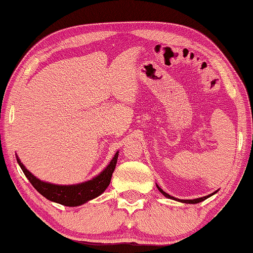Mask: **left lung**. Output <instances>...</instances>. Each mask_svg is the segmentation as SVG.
Returning a JSON list of instances; mask_svg holds the SVG:
<instances>
[{
    "instance_id": "obj_1",
    "label": "left lung",
    "mask_w": 253,
    "mask_h": 253,
    "mask_svg": "<svg viewBox=\"0 0 253 253\" xmlns=\"http://www.w3.org/2000/svg\"><path fill=\"white\" fill-rule=\"evenodd\" d=\"M156 187H158V189L160 190V193H161L162 195H165L166 197H168V198H170V200H175V201H178V202H182V203H189V204H195V203H200V202H202V201H204V200H207L208 197H210L211 196V195H213L216 193H213V194H211V195H208V196H203V197H200V198H195V200H178V198H175V197H172V196H170V195L169 194H167V193H165L164 190L161 189V188L159 187V185H156Z\"/></svg>"
}]
</instances>
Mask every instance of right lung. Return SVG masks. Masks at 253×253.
Listing matches in <instances>:
<instances>
[{"label":"right lung","mask_w":253,"mask_h":253,"mask_svg":"<svg viewBox=\"0 0 253 253\" xmlns=\"http://www.w3.org/2000/svg\"><path fill=\"white\" fill-rule=\"evenodd\" d=\"M118 155L119 152L116 153L113 159L111 160L110 165L104 169L98 176L92 178V180L83 182V183L78 184H71V185H59V184H52L47 183V182L41 181L40 178L34 176L24 165L22 164L21 160L17 159V164L20 165L22 170H23L24 175L30 181V183L34 185L41 195L51 201V202H56L62 204V206L66 207H78L82 206L88 201L93 200V198L98 197L106 190V188L110 185L112 174H113L114 169H116V165L118 161Z\"/></svg>","instance_id":"obj_1"}]
</instances>
